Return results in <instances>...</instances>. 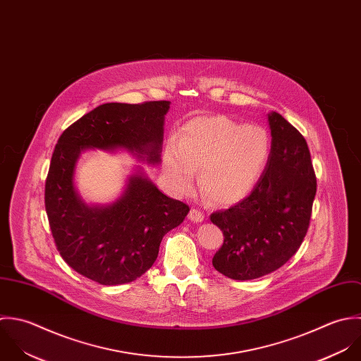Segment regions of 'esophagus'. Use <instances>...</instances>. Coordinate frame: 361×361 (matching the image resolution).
<instances>
[{
    "mask_svg": "<svg viewBox=\"0 0 361 361\" xmlns=\"http://www.w3.org/2000/svg\"><path fill=\"white\" fill-rule=\"evenodd\" d=\"M189 220H192L195 223H202L204 220V214L197 209H192L189 213Z\"/></svg>",
    "mask_w": 361,
    "mask_h": 361,
    "instance_id": "1",
    "label": "esophagus"
}]
</instances>
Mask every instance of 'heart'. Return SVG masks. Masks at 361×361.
Instances as JSON below:
<instances>
[{"mask_svg": "<svg viewBox=\"0 0 361 361\" xmlns=\"http://www.w3.org/2000/svg\"><path fill=\"white\" fill-rule=\"evenodd\" d=\"M270 154L264 128L245 126L223 116L196 118L186 123L176 144L162 155V166L171 188L186 195L199 185L220 206L242 202L260 179Z\"/></svg>", "mask_w": 361, "mask_h": 361, "instance_id": "1", "label": "heart"}]
</instances>
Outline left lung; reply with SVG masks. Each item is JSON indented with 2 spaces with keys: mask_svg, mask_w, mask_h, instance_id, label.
<instances>
[{
  "mask_svg": "<svg viewBox=\"0 0 361 361\" xmlns=\"http://www.w3.org/2000/svg\"><path fill=\"white\" fill-rule=\"evenodd\" d=\"M267 121L271 145L260 179L246 199L210 217L224 234L213 266L234 280L266 276L298 250L317 193L302 134L277 112H270Z\"/></svg>",
  "mask_w": 361,
  "mask_h": 361,
  "instance_id": "1",
  "label": "left lung"
}]
</instances>
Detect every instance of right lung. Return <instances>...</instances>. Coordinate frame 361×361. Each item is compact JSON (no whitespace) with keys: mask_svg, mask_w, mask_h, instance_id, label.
Returning <instances> with one entry per match:
<instances>
[{"mask_svg":"<svg viewBox=\"0 0 361 361\" xmlns=\"http://www.w3.org/2000/svg\"><path fill=\"white\" fill-rule=\"evenodd\" d=\"M169 105L104 104L64 130L56 144L44 189L50 230L67 264L99 284H124L142 276L164 235L190 209L165 196L140 165L116 200L88 204L75 186L78 159L87 149H123L140 162L158 165Z\"/></svg>","mask_w":361,"mask_h":361,"instance_id":"1","label":"right lung"}]
</instances>
